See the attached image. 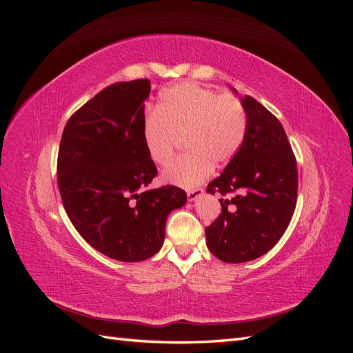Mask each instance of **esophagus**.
Wrapping results in <instances>:
<instances>
[{
  "label": "esophagus",
  "mask_w": 353,
  "mask_h": 353,
  "mask_svg": "<svg viewBox=\"0 0 353 353\" xmlns=\"http://www.w3.org/2000/svg\"><path fill=\"white\" fill-rule=\"evenodd\" d=\"M203 194V188H196V190H190L187 193V197L190 201H194L197 200L200 196Z\"/></svg>",
  "instance_id": "obj_1"
}]
</instances>
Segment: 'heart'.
Returning <instances> with one entry per match:
<instances>
[{"mask_svg": "<svg viewBox=\"0 0 353 353\" xmlns=\"http://www.w3.org/2000/svg\"><path fill=\"white\" fill-rule=\"evenodd\" d=\"M248 130L241 101L193 82L178 83L160 95L156 110L145 116L143 141L156 165H166L179 138L188 152L163 170L166 183L191 188L228 165L240 150Z\"/></svg>", "mask_w": 353, "mask_h": 353, "instance_id": "1", "label": "heart"}]
</instances>
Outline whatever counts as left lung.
<instances>
[{"instance_id": "1", "label": "left lung", "mask_w": 353, "mask_h": 353, "mask_svg": "<svg viewBox=\"0 0 353 353\" xmlns=\"http://www.w3.org/2000/svg\"><path fill=\"white\" fill-rule=\"evenodd\" d=\"M240 100L248 117L244 141L206 188L230 196L219 200L221 215L206 228L209 250L228 263L270 252L290 223L297 199L296 157L283 125L250 95Z\"/></svg>"}]
</instances>
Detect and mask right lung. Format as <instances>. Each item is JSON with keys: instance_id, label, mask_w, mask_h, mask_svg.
<instances>
[{"instance_id": "1", "label": "right lung", "mask_w": 353, "mask_h": 353, "mask_svg": "<svg viewBox=\"0 0 353 353\" xmlns=\"http://www.w3.org/2000/svg\"><path fill=\"white\" fill-rule=\"evenodd\" d=\"M150 81L116 82L74 112L61 135L57 184L73 227L95 250L140 262L165 241L170 210L185 205L175 185L148 190L157 175L143 141Z\"/></svg>"}]
</instances>
